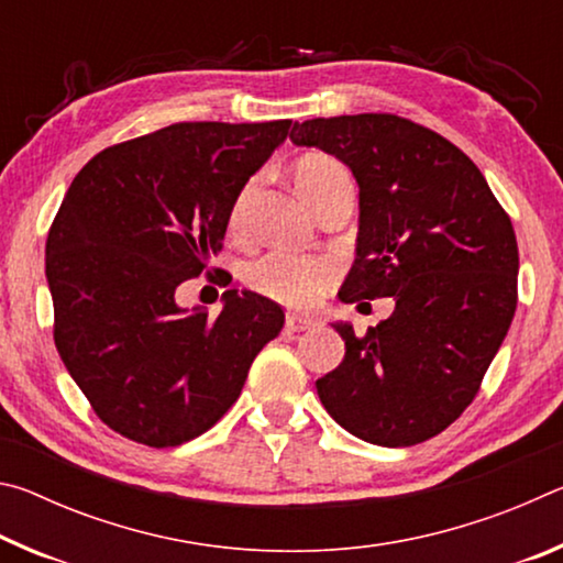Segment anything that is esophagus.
I'll use <instances>...</instances> for the list:
<instances>
[{
    "instance_id": "obj_1",
    "label": "esophagus",
    "mask_w": 563,
    "mask_h": 563,
    "mask_svg": "<svg viewBox=\"0 0 563 563\" xmlns=\"http://www.w3.org/2000/svg\"><path fill=\"white\" fill-rule=\"evenodd\" d=\"M316 325H318V318L302 316V312H288V318H285V328L290 332H305V330H312Z\"/></svg>"
}]
</instances>
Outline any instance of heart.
<instances>
[{
  "label": "heart",
  "mask_w": 563,
  "mask_h": 563,
  "mask_svg": "<svg viewBox=\"0 0 563 563\" xmlns=\"http://www.w3.org/2000/svg\"><path fill=\"white\" fill-rule=\"evenodd\" d=\"M295 188L308 203L310 196L325 184H332L338 178H347L345 168H342L335 158L325 154H308L302 156L292 168ZM253 186H245L238 194L235 203L231 208V228H238L243 221L247 198H251ZM335 263L328 255H312V253H285V251H271L245 265L243 278L247 288L255 290L265 298L278 300L285 305H312L322 292H325L332 280H335Z\"/></svg>",
  "instance_id": "heart-1"
}]
</instances>
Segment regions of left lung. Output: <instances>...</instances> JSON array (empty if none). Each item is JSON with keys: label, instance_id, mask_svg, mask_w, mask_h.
<instances>
[{"label": "left lung", "instance_id": "obj_1", "mask_svg": "<svg viewBox=\"0 0 563 563\" xmlns=\"http://www.w3.org/2000/svg\"><path fill=\"white\" fill-rule=\"evenodd\" d=\"M295 146L342 161L360 190L342 302L393 298L316 387L328 415L379 446L446 430L472 402L517 310L519 247L487 178L440 133L393 113L295 121Z\"/></svg>", "mask_w": 563, "mask_h": 563}]
</instances>
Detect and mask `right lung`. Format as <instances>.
<instances>
[{
    "label": "right lung",
    "mask_w": 563,
    "mask_h": 563,
    "mask_svg": "<svg viewBox=\"0 0 563 563\" xmlns=\"http://www.w3.org/2000/svg\"><path fill=\"white\" fill-rule=\"evenodd\" d=\"M265 123H174L93 156L46 238L54 342L113 432L176 446L221 419L285 312L253 290L223 310L180 308L176 288L223 247L238 194L290 133Z\"/></svg>",
    "instance_id": "1"
}]
</instances>
